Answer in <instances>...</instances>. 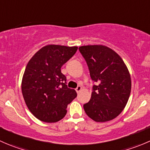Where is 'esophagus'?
<instances>
[{
    "mask_svg": "<svg viewBox=\"0 0 150 150\" xmlns=\"http://www.w3.org/2000/svg\"><path fill=\"white\" fill-rule=\"evenodd\" d=\"M81 90H82V87H81V86H78V87L76 88V89H75V91H76L77 93H79V92L81 91Z\"/></svg>",
    "mask_w": 150,
    "mask_h": 150,
    "instance_id": "34e87169",
    "label": "esophagus"
}]
</instances>
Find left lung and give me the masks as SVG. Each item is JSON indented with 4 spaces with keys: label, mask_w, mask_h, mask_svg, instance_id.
<instances>
[{
    "label": "left lung",
    "mask_w": 150,
    "mask_h": 150,
    "mask_svg": "<svg viewBox=\"0 0 150 150\" xmlns=\"http://www.w3.org/2000/svg\"><path fill=\"white\" fill-rule=\"evenodd\" d=\"M86 59L93 86L91 99L83 105L86 115L96 122L113 120L125 108L131 90L128 67L115 51L103 45L79 47Z\"/></svg>",
    "instance_id": "left-lung-1"
}]
</instances>
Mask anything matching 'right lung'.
Returning <instances> with one entry per match:
<instances>
[{
    "instance_id": "1",
    "label": "right lung",
    "mask_w": 150,
    "mask_h": 150,
    "mask_svg": "<svg viewBox=\"0 0 150 150\" xmlns=\"http://www.w3.org/2000/svg\"><path fill=\"white\" fill-rule=\"evenodd\" d=\"M77 46L47 45L28 62L22 81V92L32 114L41 121L62 120L67 107L77 96L67 88L61 67L76 53Z\"/></svg>"
}]
</instances>
